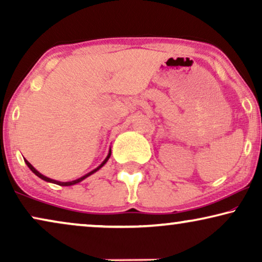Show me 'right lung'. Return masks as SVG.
<instances>
[{
  "mask_svg": "<svg viewBox=\"0 0 262 262\" xmlns=\"http://www.w3.org/2000/svg\"><path fill=\"white\" fill-rule=\"evenodd\" d=\"M110 156H111V150H110V152H108V155H107V157L105 160H103V162L100 164V166L98 167V168H95L94 170H92V171H89L88 174H85V175H83V177L82 178H80V179H76V180H73V181H68V182H60V181H57V180H53V179H50V178H48V177H45V175H42L41 173H39V171L35 169V168L32 166V164L28 162L27 160H25V162H26V164L28 166V168H30V169L33 171V173L37 175L38 178H40V179H42V180H45V181H48V182H52V184H56V185H59V186H71V185H75V184H78V182H81L82 180H84L85 178H88L89 175H92V174H94L95 171H98L100 168H101L103 164H105L107 161H108V159H110Z\"/></svg>",
  "mask_w": 262,
  "mask_h": 262,
  "instance_id": "add662e5",
  "label": "right lung"
}]
</instances>
